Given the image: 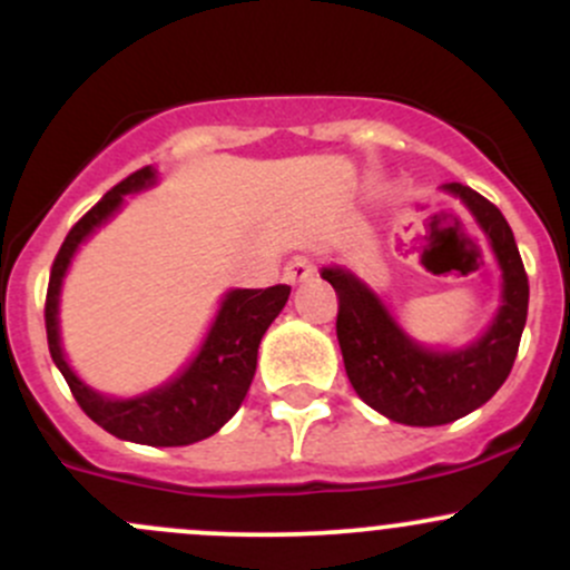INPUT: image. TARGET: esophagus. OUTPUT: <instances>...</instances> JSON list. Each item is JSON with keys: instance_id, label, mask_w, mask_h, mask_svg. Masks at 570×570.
Wrapping results in <instances>:
<instances>
[{"instance_id": "obj_1", "label": "esophagus", "mask_w": 570, "mask_h": 570, "mask_svg": "<svg viewBox=\"0 0 570 570\" xmlns=\"http://www.w3.org/2000/svg\"><path fill=\"white\" fill-rule=\"evenodd\" d=\"M314 273H317V269H314L312 258H308L306 253H297V256H292L289 262H286L284 281L286 284L297 286V284H303V281H312Z\"/></svg>"}]
</instances>
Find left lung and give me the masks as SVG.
I'll return each instance as SVG.
<instances>
[{
	"label": "left lung",
	"mask_w": 570,
	"mask_h": 570,
	"mask_svg": "<svg viewBox=\"0 0 570 570\" xmlns=\"http://www.w3.org/2000/svg\"><path fill=\"white\" fill-rule=\"evenodd\" d=\"M444 189L474 212L502 267V308L480 342L458 353L422 350L353 273L342 267L322 269V278L338 297L336 336L355 394L392 422L411 428L455 422L499 392L519 355L530 306V281L502 212L461 181L444 184Z\"/></svg>",
	"instance_id": "obj_1"
}]
</instances>
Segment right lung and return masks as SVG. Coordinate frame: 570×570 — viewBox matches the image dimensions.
<instances>
[{
	"mask_svg": "<svg viewBox=\"0 0 570 570\" xmlns=\"http://www.w3.org/2000/svg\"><path fill=\"white\" fill-rule=\"evenodd\" d=\"M151 181L154 170L148 165L135 170L124 181L115 184L94 209L85 212L73 223L66 243L57 250L55 264H51L43 306L46 338H49L51 361L66 377L73 400L99 428L118 435V439L135 441V444L184 446L209 439L239 411L253 383V375H256V355L264 331L286 306L292 289L286 284H275L267 286V289L228 292L198 358L168 386L146 396H137V400H105L101 394L90 392L62 358L60 333H57L60 281L79 243L118 209L126 193L142 189Z\"/></svg>",
	"mask_w": 570,
	"mask_h": 570,
	"instance_id": "1",
	"label": "right lung"
}]
</instances>
